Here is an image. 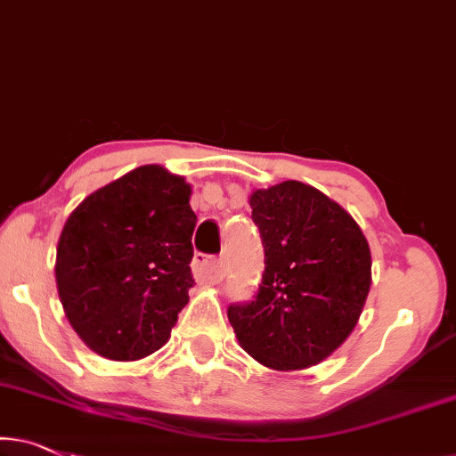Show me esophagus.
Returning <instances> with one entry per match:
<instances>
[{"mask_svg":"<svg viewBox=\"0 0 456 456\" xmlns=\"http://www.w3.org/2000/svg\"><path fill=\"white\" fill-rule=\"evenodd\" d=\"M195 277L208 283H220L226 277V263L208 259L206 255H197L193 259Z\"/></svg>","mask_w":456,"mask_h":456,"instance_id":"obj_1","label":"esophagus"}]
</instances>
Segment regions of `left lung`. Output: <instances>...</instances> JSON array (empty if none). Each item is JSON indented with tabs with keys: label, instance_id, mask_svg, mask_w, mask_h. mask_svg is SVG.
Instances as JSON below:
<instances>
[{
	"label": "left lung",
	"instance_id": "left-lung-1",
	"mask_svg": "<svg viewBox=\"0 0 456 456\" xmlns=\"http://www.w3.org/2000/svg\"><path fill=\"white\" fill-rule=\"evenodd\" d=\"M248 203L265 272L255 300L230 306L228 321L259 364L305 370L354 331L370 292V247L338 201L300 181L255 189Z\"/></svg>",
	"mask_w": 456,
	"mask_h": 456
}]
</instances>
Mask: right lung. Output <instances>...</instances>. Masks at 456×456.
<instances>
[{
  "instance_id": "1",
  "label": "right lung",
  "mask_w": 456,
  "mask_h": 456,
  "mask_svg": "<svg viewBox=\"0 0 456 456\" xmlns=\"http://www.w3.org/2000/svg\"><path fill=\"white\" fill-rule=\"evenodd\" d=\"M189 200L184 176L146 164L69 214L57 242V292L94 354L135 362L168 341L195 283Z\"/></svg>"
}]
</instances>
